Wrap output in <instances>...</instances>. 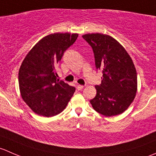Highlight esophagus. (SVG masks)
Returning <instances> with one entry per match:
<instances>
[{"instance_id": "esophagus-1", "label": "esophagus", "mask_w": 156, "mask_h": 156, "mask_svg": "<svg viewBox=\"0 0 156 156\" xmlns=\"http://www.w3.org/2000/svg\"><path fill=\"white\" fill-rule=\"evenodd\" d=\"M83 88H84V86L83 85H80V84L77 85V90H82Z\"/></svg>"}]
</instances>
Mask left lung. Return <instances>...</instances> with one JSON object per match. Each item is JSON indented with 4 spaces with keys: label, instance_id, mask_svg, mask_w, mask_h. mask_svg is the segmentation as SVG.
Instances as JSON below:
<instances>
[{
    "label": "left lung",
    "instance_id": "8db88e82",
    "mask_svg": "<svg viewBox=\"0 0 156 156\" xmlns=\"http://www.w3.org/2000/svg\"><path fill=\"white\" fill-rule=\"evenodd\" d=\"M83 38L93 49L97 69L103 72L97 95L90 100L95 111L106 117L122 114L134 100L137 76L125 49L107 34H86Z\"/></svg>",
    "mask_w": 156,
    "mask_h": 156
}]
</instances>
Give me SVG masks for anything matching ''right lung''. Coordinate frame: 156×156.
Listing matches in <instances>:
<instances>
[{
    "label": "right lung",
    "mask_w": 156,
    "mask_h": 156,
    "mask_svg": "<svg viewBox=\"0 0 156 156\" xmlns=\"http://www.w3.org/2000/svg\"><path fill=\"white\" fill-rule=\"evenodd\" d=\"M78 34L54 33L41 39L26 55L19 71L23 100L39 115L52 117L62 112L75 91L56 78V66L73 44Z\"/></svg>",
    "instance_id": "obj_1"
}]
</instances>
